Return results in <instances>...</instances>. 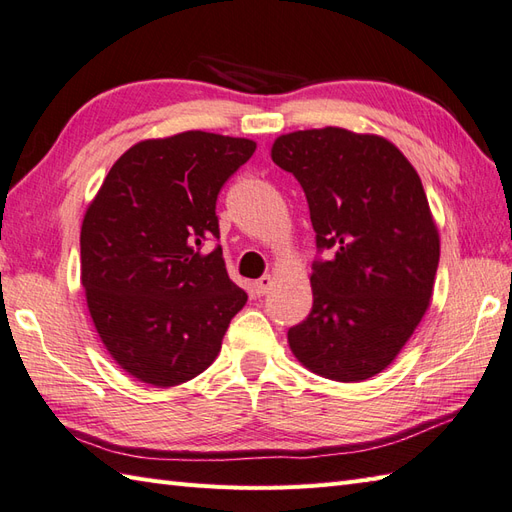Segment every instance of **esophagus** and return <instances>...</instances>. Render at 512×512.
<instances>
[{
    "mask_svg": "<svg viewBox=\"0 0 512 512\" xmlns=\"http://www.w3.org/2000/svg\"><path fill=\"white\" fill-rule=\"evenodd\" d=\"M271 286H273V278L271 276H263V278H258L254 282V291H256V295H265V293H269Z\"/></svg>",
    "mask_w": 512,
    "mask_h": 512,
    "instance_id": "1",
    "label": "esophagus"
}]
</instances>
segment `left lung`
<instances>
[{"instance_id": "left-lung-1", "label": "left lung", "mask_w": 512, "mask_h": 512, "mask_svg": "<svg viewBox=\"0 0 512 512\" xmlns=\"http://www.w3.org/2000/svg\"><path fill=\"white\" fill-rule=\"evenodd\" d=\"M271 160L308 199L317 247L313 310L289 330L293 356L336 382L389 367L430 308L441 239L415 167L389 139L345 128L280 134Z\"/></svg>"}]
</instances>
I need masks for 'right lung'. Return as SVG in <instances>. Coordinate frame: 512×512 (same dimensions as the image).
<instances>
[{
    "instance_id": "obj_1",
    "label": "right lung",
    "mask_w": 512,
    "mask_h": 512,
    "mask_svg": "<svg viewBox=\"0 0 512 512\" xmlns=\"http://www.w3.org/2000/svg\"><path fill=\"white\" fill-rule=\"evenodd\" d=\"M256 141L189 130L123 152L84 213L80 278L93 326L119 369L167 389L215 363L247 295L226 269L217 195Z\"/></svg>"
}]
</instances>
